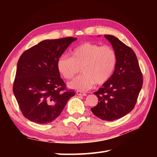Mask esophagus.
<instances>
[{
  "label": "esophagus",
  "mask_w": 157,
  "mask_h": 157,
  "mask_svg": "<svg viewBox=\"0 0 157 157\" xmlns=\"http://www.w3.org/2000/svg\"><path fill=\"white\" fill-rule=\"evenodd\" d=\"M76 94H78V96H85L87 95V94H86V93L82 92H81V91H78V92H76Z\"/></svg>",
  "instance_id": "1"
}]
</instances>
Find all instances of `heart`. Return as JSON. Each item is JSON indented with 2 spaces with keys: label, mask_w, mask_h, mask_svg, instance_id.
<instances>
[{
  "label": "heart",
  "mask_w": 157,
  "mask_h": 157,
  "mask_svg": "<svg viewBox=\"0 0 157 157\" xmlns=\"http://www.w3.org/2000/svg\"><path fill=\"white\" fill-rule=\"evenodd\" d=\"M117 56L111 46H101L92 42H84L73 50L71 57L59 56L57 69L63 78L69 79L79 71L82 74L70 82L68 87L86 91L94 84L101 85L107 82L117 65Z\"/></svg>",
  "instance_id": "1"
}]
</instances>
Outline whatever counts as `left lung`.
Masks as SVG:
<instances>
[{"label":"left lung","mask_w":157,"mask_h":157,"mask_svg":"<svg viewBox=\"0 0 157 157\" xmlns=\"http://www.w3.org/2000/svg\"><path fill=\"white\" fill-rule=\"evenodd\" d=\"M117 56V65L109 80L94 94L97 105L93 114L105 121H114L131 112L137 101L142 84V75L134 51L112 35H105Z\"/></svg>","instance_id":"1"}]
</instances>
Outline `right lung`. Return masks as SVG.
I'll return each mask as SVG.
<instances>
[{"mask_svg": "<svg viewBox=\"0 0 157 157\" xmlns=\"http://www.w3.org/2000/svg\"><path fill=\"white\" fill-rule=\"evenodd\" d=\"M76 40H45L20 56L13 90L20 110L29 121L40 124L54 121L75 95L74 91L66 90L57 60Z\"/></svg>", "mask_w": 157, "mask_h": 157, "instance_id": "right-lung-1", "label": "right lung"}]
</instances>
